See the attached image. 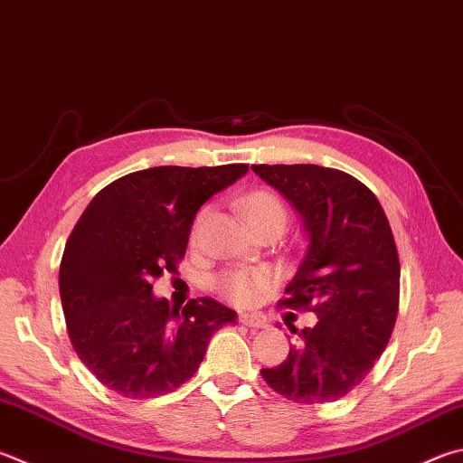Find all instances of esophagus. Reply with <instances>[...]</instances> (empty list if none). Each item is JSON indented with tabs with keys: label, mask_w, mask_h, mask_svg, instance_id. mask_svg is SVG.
Returning <instances> with one entry per match:
<instances>
[{
	"label": "esophagus",
	"mask_w": 463,
	"mask_h": 463,
	"mask_svg": "<svg viewBox=\"0 0 463 463\" xmlns=\"http://www.w3.org/2000/svg\"><path fill=\"white\" fill-rule=\"evenodd\" d=\"M239 322L247 327H267V322L263 316H257V314H241L239 316Z\"/></svg>",
	"instance_id": "34e87169"
}]
</instances>
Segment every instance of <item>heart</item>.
<instances>
[{"mask_svg":"<svg viewBox=\"0 0 463 463\" xmlns=\"http://www.w3.org/2000/svg\"><path fill=\"white\" fill-rule=\"evenodd\" d=\"M242 210H245V216L249 218L250 224L267 221V218H279V221L288 222V210H285L281 200L265 190L250 192V194L242 200ZM204 214L206 210L198 216V221L194 224V232H192L194 239L198 237ZM271 283L273 275L269 273L267 269H234V271L224 273L221 279H218L216 288L226 299H231L232 304L250 306L265 296V291L271 288Z\"/></svg>","mask_w":463,"mask_h":463,"instance_id":"b5f03b06","label":"heart"}]
</instances>
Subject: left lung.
<instances>
[{
  "instance_id": "obj_1",
  "label": "left lung",
  "mask_w": 463,
  "mask_h": 463,
  "mask_svg": "<svg viewBox=\"0 0 463 463\" xmlns=\"http://www.w3.org/2000/svg\"><path fill=\"white\" fill-rule=\"evenodd\" d=\"M296 208L307 237L306 255L281 306L309 307L312 327L298 335L265 383L293 402H330L373 371L399 312L401 265L391 224L363 182L314 164L250 165Z\"/></svg>"
}]
</instances>
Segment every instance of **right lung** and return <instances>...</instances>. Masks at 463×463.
<instances>
[{
  "label": "right lung",
  "instance_id": "right-lung-1",
  "mask_svg": "<svg viewBox=\"0 0 463 463\" xmlns=\"http://www.w3.org/2000/svg\"><path fill=\"white\" fill-rule=\"evenodd\" d=\"M247 170L149 167L111 182L85 208L58 285L72 348L107 389L129 399L172 392L194 376L218 327L237 324L234 309L210 298L180 316L151 283L175 273L200 206Z\"/></svg>",
  "mask_w": 463,
  "mask_h": 463
}]
</instances>
